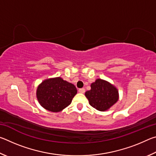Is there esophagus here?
Segmentation results:
<instances>
[{
    "mask_svg": "<svg viewBox=\"0 0 156 156\" xmlns=\"http://www.w3.org/2000/svg\"><path fill=\"white\" fill-rule=\"evenodd\" d=\"M78 91L79 93H81V94H84V92H85V89L84 88H81V89H78Z\"/></svg>",
    "mask_w": 156,
    "mask_h": 156,
    "instance_id": "obj_1",
    "label": "esophagus"
}]
</instances>
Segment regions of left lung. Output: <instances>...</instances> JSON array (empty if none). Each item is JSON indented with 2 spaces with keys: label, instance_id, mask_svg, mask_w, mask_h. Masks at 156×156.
Here are the masks:
<instances>
[{
  "label": "left lung",
  "instance_id": "8db88e82",
  "mask_svg": "<svg viewBox=\"0 0 156 156\" xmlns=\"http://www.w3.org/2000/svg\"><path fill=\"white\" fill-rule=\"evenodd\" d=\"M89 105L95 109L105 112L112 107L119 98L117 88L102 79H97L91 84V90L85 92Z\"/></svg>",
  "mask_w": 156,
  "mask_h": 156
}]
</instances>
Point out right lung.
Here are the masks:
<instances>
[{
  "label": "right lung",
  "instance_id": "add662e5",
  "mask_svg": "<svg viewBox=\"0 0 156 156\" xmlns=\"http://www.w3.org/2000/svg\"><path fill=\"white\" fill-rule=\"evenodd\" d=\"M77 89L73 84L60 77L49 78L39 84L36 97L42 107L52 112H59L68 107Z\"/></svg>",
  "mask_w": 156,
  "mask_h": 156
}]
</instances>
